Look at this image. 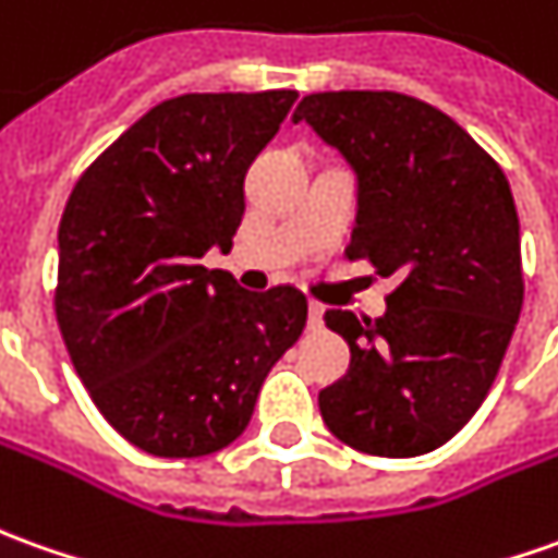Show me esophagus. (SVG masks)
I'll return each instance as SVG.
<instances>
[{"label": "esophagus", "mask_w": 558, "mask_h": 558, "mask_svg": "<svg viewBox=\"0 0 558 558\" xmlns=\"http://www.w3.org/2000/svg\"><path fill=\"white\" fill-rule=\"evenodd\" d=\"M308 329H324V305L320 302L308 305Z\"/></svg>", "instance_id": "34e87169"}]
</instances>
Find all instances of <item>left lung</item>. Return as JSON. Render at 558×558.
Instances as JSON below:
<instances>
[{
  "label": "left lung",
  "instance_id": "left-lung-1",
  "mask_svg": "<svg viewBox=\"0 0 558 558\" xmlns=\"http://www.w3.org/2000/svg\"><path fill=\"white\" fill-rule=\"evenodd\" d=\"M293 121L354 173L348 256L400 280L375 320L327 311L351 366L320 390V415L357 452H434L483 407L522 311L510 183L458 121L407 94H308Z\"/></svg>",
  "mask_w": 558,
  "mask_h": 558
}]
</instances>
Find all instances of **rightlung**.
Listing matches in <instances>:
<instances>
[{"label": "right lung", "instance_id": "add662e5", "mask_svg": "<svg viewBox=\"0 0 558 558\" xmlns=\"http://www.w3.org/2000/svg\"><path fill=\"white\" fill-rule=\"evenodd\" d=\"M295 90L183 94L151 106L72 189L57 231V324L90 400L128 442L201 458L244 434L268 369L308 320L295 287L229 271L244 173Z\"/></svg>", "mask_w": 558, "mask_h": 558}]
</instances>
